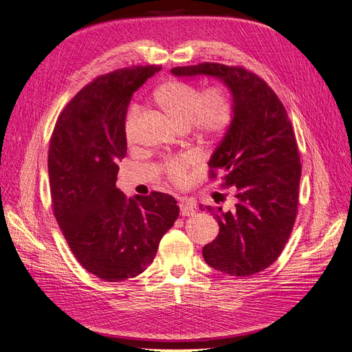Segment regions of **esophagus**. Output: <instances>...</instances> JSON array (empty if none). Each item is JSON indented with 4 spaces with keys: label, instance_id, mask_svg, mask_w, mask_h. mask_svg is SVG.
<instances>
[{
    "label": "esophagus",
    "instance_id": "esophagus-1",
    "mask_svg": "<svg viewBox=\"0 0 352 352\" xmlns=\"http://www.w3.org/2000/svg\"><path fill=\"white\" fill-rule=\"evenodd\" d=\"M179 208H180V216H184V217H186V216H194V212H195L194 206L190 204V202H189L188 199H180Z\"/></svg>",
    "mask_w": 352,
    "mask_h": 352
}]
</instances>
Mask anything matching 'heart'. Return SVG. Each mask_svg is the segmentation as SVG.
<instances>
[{
	"label": "heart",
	"mask_w": 352,
	"mask_h": 352,
	"mask_svg": "<svg viewBox=\"0 0 352 352\" xmlns=\"http://www.w3.org/2000/svg\"><path fill=\"white\" fill-rule=\"evenodd\" d=\"M154 98L166 116L176 126H192L202 136H216L225 132L233 116L229 92L223 87H210L201 94L199 88L184 80H168L155 89ZM140 109L132 105L126 117V135L131 136ZM190 157L173 158L164 168L170 180L182 184L188 177Z\"/></svg>",
	"instance_id": "obj_1"
}]
</instances>
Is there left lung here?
Instances as JSON below:
<instances>
[{
    "label": "left lung",
    "instance_id": "1",
    "mask_svg": "<svg viewBox=\"0 0 352 352\" xmlns=\"http://www.w3.org/2000/svg\"><path fill=\"white\" fill-rule=\"evenodd\" d=\"M170 72L217 78L232 94V122L208 166L210 177L220 173L236 204L232 211L206 206L220 230L202 257L229 276L263 272L285 248L298 211L301 164L289 117L269 85L243 67L201 63Z\"/></svg>",
    "mask_w": 352,
    "mask_h": 352
}]
</instances>
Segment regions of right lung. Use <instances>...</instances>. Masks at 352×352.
Wrapping results in <instances>:
<instances>
[{
    "instance_id": "add662e5",
    "label": "right lung",
    "mask_w": 352,
    "mask_h": 352,
    "mask_svg": "<svg viewBox=\"0 0 352 352\" xmlns=\"http://www.w3.org/2000/svg\"><path fill=\"white\" fill-rule=\"evenodd\" d=\"M160 66L114 70L82 88L58 116L48 151L52 210L83 269L107 282L141 274L175 225L172 195L126 198L116 186L133 92Z\"/></svg>"
}]
</instances>
